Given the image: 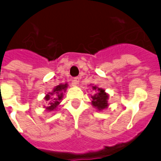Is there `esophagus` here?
Masks as SVG:
<instances>
[{
    "label": "esophagus",
    "instance_id": "obj_1",
    "mask_svg": "<svg viewBox=\"0 0 161 161\" xmlns=\"http://www.w3.org/2000/svg\"><path fill=\"white\" fill-rule=\"evenodd\" d=\"M79 80H80V78L79 77H76L75 78V79H73V81H72V86H77L78 84L79 83Z\"/></svg>",
    "mask_w": 161,
    "mask_h": 161
}]
</instances>
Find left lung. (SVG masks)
I'll return each mask as SVG.
<instances>
[{"label": "left lung", "mask_w": 161, "mask_h": 161, "mask_svg": "<svg viewBox=\"0 0 161 161\" xmlns=\"http://www.w3.org/2000/svg\"><path fill=\"white\" fill-rule=\"evenodd\" d=\"M92 89L97 92L94 95H91L92 106L98 111H102L106 109L109 106L108 104V99L109 97V94L105 91L104 89L97 87L96 86H92Z\"/></svg>", "instance_id": "1"}]
</instances>
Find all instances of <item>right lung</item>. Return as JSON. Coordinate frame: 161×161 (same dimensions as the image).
<instances>
[{
    "instance_id": "add662e5",
    "label": "right lung",
    "mask_w": 161,
    "mask_h": 161,
    "mask_svg": "<svg viewBox=\"0 0 161 161\" xmlns=\"http://www.w3.org/2000/svg\"><path fill=\"white\" fill-rule=\"evenodd\" d=\"M68 84L61 83L56 86L53 88L52 92H49L45 95L44 100L46 102L47 105L43 108H45L47 111H54L57 109L59 103L62 101L64 97V93H65L67 90Z\"/></svg>"
}]
</instances>
